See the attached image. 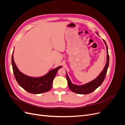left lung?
I'll use <instances>...</instances> for the list:
<instances>
[{
	"label": "left lung",
	"instance_id": "obj_1",
	"mask_svg": "<svg viewBox=\"0 0 125 125\" xmlns=\"http://www.w3.org/2000/svg\"><path fill=\"white\" fill-rule=\"evenodd\" d=\"M96 33L98 35H99L98 33H97L96 32ZM103 40L106 45V52H107L106 62L105 66L103 70L102 71L100 74L98 75L95 79H94L93 80L87 83L84 84L76 85V84H73V83L71 82L70 79L68 77V74L66 72V77H67V80L68 82V85L70 90L72 91L73 92H74L77 94H89L94 91L96 90L98 87H99L104 81L106 75L107 71V69L109 65V55H108V47L107 46V44L106 43L105 41L104 40Z\"/></svg>",
	"mask_w": 125,
	"mask_h": 125
}]
</instances>
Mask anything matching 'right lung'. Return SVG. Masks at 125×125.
I'll use <instances>...</instances> for the list:
<instances>
[{
  "mask_svg": "<svg viewBox=\"0 0 125 125\" xmlns=\"http://www.w3.org/2000/svg\"><path fill=\"white\" fill-rule=\"evenodd\" d=\"M13 52L11 57V63L13 73L19 85L29 93L32 94H41L48 92L52 86V81L58 70L62 67L60 66L51 70L47 73L40 77L28 76L18 69L13 59Z\"/></svg>",
  "mask_w": 125,
  "mask_h": 125,
  "instance_id": "1",
  "label": "right lung"
}]
</instances>
